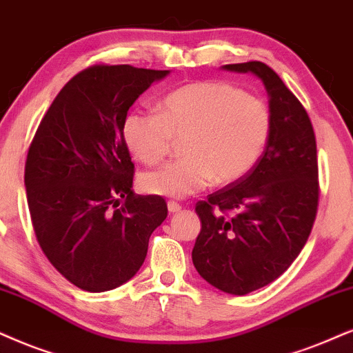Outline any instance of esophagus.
I'll return each mask as SVG.
<instances>
[{
	"instance_id": "obj_1",
	"label": "esophagus",
	"mask_w": 353,
	"mask_h": 353,
	"mask_svg": "<svg viewBox=\"0 0 353 353\" xmlns=\"http://www.w3.org/2000/svg\"><path fill=\"white\" fill-rule=\"evenodd\" d=\"M168 210H169V213H177L181 210V205L177 202H172V200H169Z\"/></svg>"
}]
</instances>
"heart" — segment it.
<instances>
[{"mask_svg": "<svg viewBox=\"0 0 353 353\" xmlns=\"http://www.w3.org/2000/svg\"><path fill=\"white\" fill-rule=\"evenodd\" d=\"M270 112L264 101L220 81H199L174 89L159 114L135 110L123 122L128 148L140 161H161L174 141L184 140L179 161L140 176L141 190L184 199L215 181L234 184L248 176L264 153L270 135Z\"/></svg>", "mask_w": 353, "mask_h": 353, "instance_id": "1", "label": "heart"}]
</instances>
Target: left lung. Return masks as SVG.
<instances>
[{"label":"left lung","instance_id":"obj_1","mask_svg":"<svg viewBox=\"0 0 353 353\" xmlns=\"http://www.w3.org/2000/svg\"><path fill=\"white\" fill-rule=\"evenodd\" d=\"M223 70L261 79L270 135L248 176L197 203L202 230L192 262L210 285L243 296L279 279L306 244L318 210V158L306 110L270 66L248 61Z\"/></svg>","mask_w":353,"mask_h":353}]
</instances>
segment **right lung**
Here are the masks:
<instances>
[{"instance_id": "1", "label": "right lung", "mask_w": 353, "mask_h": 353, "mask_svg": "<svg viewBox=\"0 0 353 353\" xmlns=\"http://www.w3.org/2000/svg\"><path fill=\"white\" fill-rule=\"evenodd\" d=\"M169 70L96 65L73 77L43 115L26 161L35 236L52 265L86 292L140 270L168 216L158 195H135L123 138L128 109Z\"/></svg>"}]
</instances>
